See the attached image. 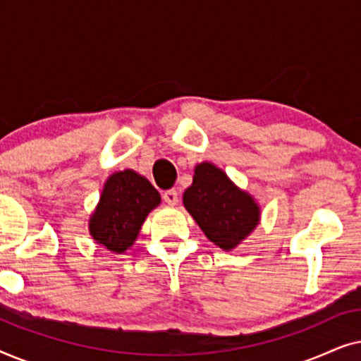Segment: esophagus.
I'll return each mask as SVG.
<instances>
[{
    "instance_id": "34e87169",
    "label": "esophagus",
    "mask_w": 361,
    "mask_h": 361,
    "mask_svg": "<svg viewBox=\"0 0 361 361\" xmlns=\"http://www.w3.org/2000/svg\"><path fill=\"white\" fill-rule=\"evenodd\" d=\"M162 199L167 205H176L177 202H179V194H177V190L171 189V190H166L164 194H162Z\"/></svg>"
}]
</instances>
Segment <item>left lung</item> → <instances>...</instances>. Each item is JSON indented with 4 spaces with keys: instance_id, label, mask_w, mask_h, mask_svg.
Masks as SVG:
<instances>
[{
    "instance_id": "8db88e82",
    "label": "left lung",
    "mask_w": 361,
    "mask_h": 361,
    "mask_svg": "<svg viewBox=\"0 0 361 361\" xmlns=\"http://www.w3.org/2000/svg\"><path fill=\"white\" fill-rule=\"evenodd\" d=\"M185 210L212 243L231 251L253 233L261 220L259 204L214 162H200L192 185L182 195Z\"/></svg>"
}]
</instances>
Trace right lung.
<instances>
[{"mask_svg":"<svg viewBox=\"0 0 361 361\" xmlns=\"http://www.w3.org/2000/svg\"><path fill=\"white\" fill-rule=\"evenodd\" d=\"M159 204V192L145 176L133 169L113 172L103 184L88 231L97 245L121 255L135 245L146 216Z\"/></svg>","mask_w":361,"mask_h":361,"instance_id":"add662e5","label":"right lung"}]
</instances>
